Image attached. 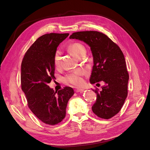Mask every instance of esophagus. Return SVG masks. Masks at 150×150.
<instances>
[{
  "mask_svg": "<svg viewBox=\"0 0 150 150\" xmlns=\"http://www.w3.org/2000/svg\"><path fill=\"white\" fill-rule=\"evenodd\" d=\"M84 89H75V91L76 92V93H79V92H80V93H82L83 91H84Z\"/></svg>",
  "mask_w": 150,
  "mask_h": 150,
  "instance_id": "obj_1",
  "label": "esophagus"
}]
</instances>
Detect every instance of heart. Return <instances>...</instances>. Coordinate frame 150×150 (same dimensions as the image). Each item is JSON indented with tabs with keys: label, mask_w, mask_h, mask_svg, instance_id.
<instances>
[{
	"label": "heart",
	"mask_w": 150,
	"mask_h": 150,
	"mask_svg": "<svg viewBox=\"0 0 150 150\" xmlns=\"http://www.w3.org/2000/svg\"><path fill=\"white\" fill-rule=\"evenodd\" d=\"M69 49L73 53L74 55L79 59L83 58L86 55V49L83 44L79 42H74L69 46ZM61 52L57 51L54 57V62L56 66H59L60 64ZM84 71L82 69H78L71 73L66 75L63 78V82L67 84H71L75 86H81L84 83L83 75Z\"/></svg>",
	"instance_id": "obj_1"
}]
</instances>
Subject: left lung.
<instances>
[{
  "label": "left lung",
  "mask_w": 150,
  "mask_h": 150,
  "mask_svg": "<svg viewBox=\"0 0 150 150\" xmlns=\"http://www.w3.org/2000/svg\"><path fill=\"white\" fill-rule=\"evenodd\" d=\"M69 38L83 40L90 46L94 61L90 83H105L101 91L98 88L93 89L97 98L92 110L101 118H111L120 111L128 96L129 74L123 53L116 43L100 32H76Z\"/></svg>",
  "instance_id": "left-lung-1"
}]
</instances>
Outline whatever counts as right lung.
<instances>
[{
  "mask_svg": "<svg viewBox=\"0 0 150 150\" xmlns=\"http://www.w3.org/2000/svg\"><path fill=\"white\" fill-rule=\"evenodd\" d=\"M69 34L50 33L40 36L25 52L21 64V88L30 111L42 122L55 125L66 116L71 87L54 91L48 83L54 79V57L57 47Z\"/></svg>",
  "mask_w": 150,
  "mask_h": 150,
  "instance_id": "right-lung-1",
  "label": "right lung"
}]
</instances>
